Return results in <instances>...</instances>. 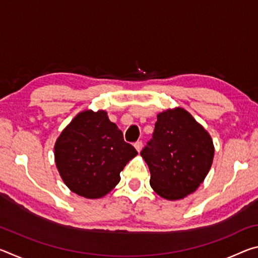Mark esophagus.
<instances>
[{
  "mask_svg": "<svg viewBox=\"0 0 258 258\" xmlns=\"http://www.w3.org/2000/svg\"><path fill=\"white\" fill-rule=\"evenodd\" d=\"M134 147H135V149H137V151H138V152H140V151L142 150V147H143V145H142V142H141V141H138V142H135Z\"/></svg>",
  "mask_w": 258,
  "mask_h": 258,
  "instance_id": "34e87169",
  "label": "esophagus"
}]
</instances>
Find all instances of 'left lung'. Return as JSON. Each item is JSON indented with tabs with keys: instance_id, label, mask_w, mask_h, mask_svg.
<instances>
[{
	"instance_id": "left-lung-1",
	"label": "left lung",
	"mask_w": 258,
	"mask_h": 258,
	"mask_svg": "<svg viewBox=\"0 0 258 258\" xmlns=\"http://www.w3.org/2000/svg\"><path fill=\"white\" fill-rule=\"evenodd\" d=\"M212 137L181 107L157 115L155 131L141 151L151 174L150 185L167 200H180L198 189L214 158Z\"/></svg>"
}]
</instances>
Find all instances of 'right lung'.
<instances>
[{"label":"right lung","mask_w":258,"mask_h":258,"mask_svg":"<svg viewBox=\"0 0 258 258\" xmlns=\"http://www.w3.org/2000/svg\"><path fill=\"white\" fill-rule=\"evenodd\" d=\"M138 155L104 110L86 109L74 117L56 139L54 161L69 190L99 199L120 181V172Z\"/></svg>","instance_id":"right-lung-1"}]
</instances>
